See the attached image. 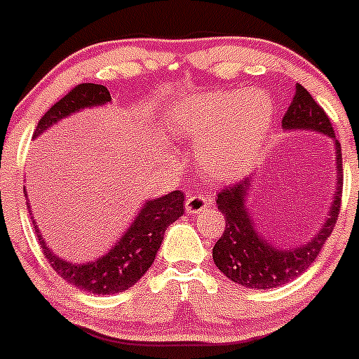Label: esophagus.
<instances>
[{
  "label": "esophagus",
  "instance_id": "obj_1",
  "mask_svg": "<svg viewBox=\"0 0 359 359\" xmlns=\"http://www.w3.org/2000/svg\"><path fill=\"white\" fill-rule=\"evenodd\" d=\"M210 206H212V197H208L206 194H190L185 201V210L190 215L205 212Z\"/></svg>",
  "mask_w": 359,
  "mask_h": 359
}]
</instances>
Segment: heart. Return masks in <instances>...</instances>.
<instances>
[{
    "label": "heart",
    "instance_id": "heart-1",
    "mask_svg": "<svg viewBox=\"0 0 359 359\" xmlns=\"http://www.w3.org/2000/svg\"><path fill=\"white\" fill-rule=\"evenodd\" d=\"M272 119L274 104L265 92L217 90L180 101L169 117V130L197 147L206 172L231 180L258 154Z\"/></svg>",
    "mask_w": 359,
    "mask_h": 359
}]
</instances>
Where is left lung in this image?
<instances>
[{
	"mask_svg": "<svg viewBox=\"0 0 359 359\" xmlns=\"http://www.w3.org/2000/svg\"><path fill=\"white\" fill-rule=\"evenodd\" d=\"M281 126L287 131H318L333 140L334 151H337V192H334L327 219L324 220L322 228L310 242L295 245V248H290V245L279 248L262 235L258 226L252 222L251 213L245 205L248 194L255 182L251 176L220 190L217 196V205L220 212L224 213L226 229L213 245V262L219 271L233 283H238L248 288H258V290L287 285L288 281L299 278L306 271L317 259L325 240L333 233L338 212H340L341 177H344L340 142L334 137L330 117L302 85H295V96L283 117Z\"/></svg>",
	"mask_w": 359,
	"mask_h": 359,
	"instance_id": "obj_1",
	"label": "left lung"
}]
</instances>
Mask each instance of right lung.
I'll list each match as a JSON object with an SVG mask.
<instances>
[{"instance_id": "obj_1", "label": "right lung", "mask_w": 359, "mask_h": 359, "mask_svg": "<svg viewBox=\"0 0 359 359\" xmlns=\"http://www.w3.org/2000/svg\"><path fill=\"white\" fill-rule=\"evenodd\" d=\"M110 101V92L104 85H78L42 115L37 124V130L34 131V139H37L39 135L44 133L48 128H51L53 124H57L58 121L65 119L69 115L78 114L85 108L101 107V104H107ZM25 196L28 197L26 189ZM183 201H185V197L180 190H174L165 196L146 201L140 212L135 215L133 222L128 226L124 235L115 242V245H111V249H108V252H104L103 256L87 263H72L55 255L46 244L44 236L41 235L34 220L35 235L41 242V248L44 249L46 258L51 263V267L65 281L81 288V290L90 292V294H119V292L133 287L135 283L149 271L154 262V256L162 245L165 229L172 224L174 220L183 215V210H185ZM26 206H28L29 212V203Z\"/></svg>"}]
</instances>
